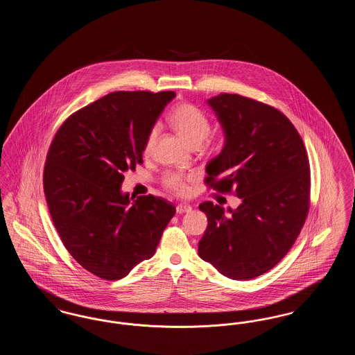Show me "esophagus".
<instances>
[{"mask_svg": "<svg viewBox=\"0 0 355 355\" xmlns=\"http://www.w3.org/2000/svg\"><path fill=\"white\" fill-rule=\"evenodd\" d=\"M190 210H191V206H190V205H187V203H180V205L177 206V213H178V214L189 213Z\"/></svg>", "mask_w": 355, "mask_h": 355, "instance_id": "esophagus-1", "label": "esophagus"}]
</instances>
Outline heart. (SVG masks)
I'll return each instance as SVG.
<instances>
[{
  "label": "heart",
  "mask_w": 355,
  "mask_h": 355,
  "mask_svg": "<svg viewBox=\"0 0 355 355\" xmlns=\"http://www.w3.org/2000/svg\"><path fill=\"white\" fill-rule=\"evenodd\" d=\"M170 123L175 129V132L181 135L190 146H200L203 139L209 135L211 130V122L202 110L191 103L178 105L170 114ZM158 137V128L154 126L148 133L144 152L150 154L155 146ZM187 177L181 173H168L164 178L165 185L170 190L184 194L187 191Z\"/></svg>",
  "instance_id": "obj_1"
}]
</instances>
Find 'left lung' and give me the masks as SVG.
<instances>
[{
	"instance_id": "8db88e82",
	"label": "left lung",
	"mask_w": 355,
	"mask_h": 355,
	"mask_svg": "<svg viewBox=\"0 0 355 355\" xmlns=\"http://www.w3.org/2000/svg\"><path fill=\"white\" fill-rule=\"evenodd\" d=\"M225 135L206 165V184L234 191L236 209L203 202L207 227L198 254L232 279L272 269L291 249L309 211L310 168L301 135L275 107L239 94L207 100Z\"/></svg>"
}]
</instances>
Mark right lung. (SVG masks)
Returning <instances> with one entry per match:
<instances>
[{"mask_svg":"<svg viewBox=\"0 0 355 355\" xmlns=\"http://www.w3.org/2000/svg\"><path fill=\"white\" fill-rule=\"evenodd\" d=\"M174 92H114L71 114L51 141L44 191L70 255L92 274L116 281L152 258L175 214L154 196L129 198L123 173L142 164L148 133Z\"/></svg>","mask_w":355,"mask_h":355,"instance_id":"add662e5","label":"right lung"}]
</instances>
